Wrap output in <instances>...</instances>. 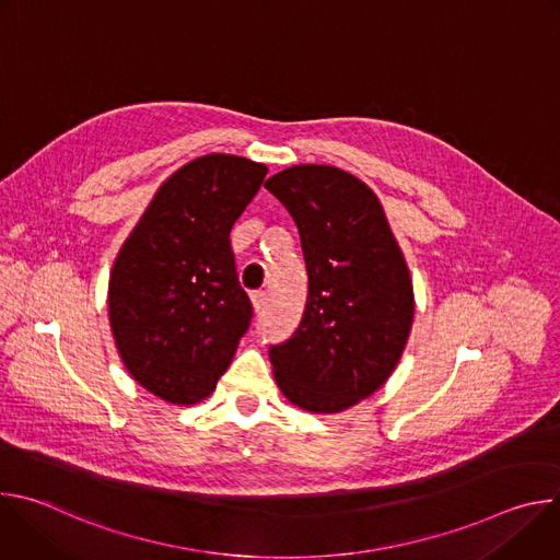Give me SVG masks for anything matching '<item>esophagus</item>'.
Listing matches in <instances>:
<instances>
[{
  "mask_svg": "<svg viewBox=\"0 0 560 560\" xmlns=\"http://www.w3.org/2000/svg\"><path fill=\"white\" fill-rule=\"evenodd\" d=\"M250 299H253V305H255V312H261L264 310V305H266V292L264 290H257V292H253L250 294Z\"/></svg>",
  "mask_w": 560,
  "mask_h": 560,
  "instance_id": "obj_1",
  "label": "esophagus"
}]
</instances>
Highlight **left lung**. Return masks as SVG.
Listing matches in <instances>:
<instances>
[{
    "label": "left lung",
    "instance_id": "1",
    "mask_svg": "<svg viewBox=\"0 0 560 560\" xmlns=\"http://www.w3.org/2000/svg\"><path fill=\"white\" fill-rule=\"evenodd\" d=\"M292 214L307 270L294 335L270 348L290 404L332 415L374 394L401 359L415 318L408 264L376 195L335 166H292L266 182Z\"/></svg>",
    "mask_w": 560,
    "mask_h": 560
}]
</instances>
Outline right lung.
I'll return each mask as SVG.
<instances>
[{"label":"right lung","mask_w":560,"mask_h":560,"mask_svg":"<svg viewBox=\"0 0 560 560\" xmlns=\"http://www.w3.org/2000/svg\"><path fill=\"white\" fill-rule=\"evenodd\" d=\"M268 168L203 154L159 188L124 242L108 283V316L130 376L175 406L210 396L253 318L238 285L230 230Z\"/></svg>","instance_id":"right-lung-1"}]
</instances>
